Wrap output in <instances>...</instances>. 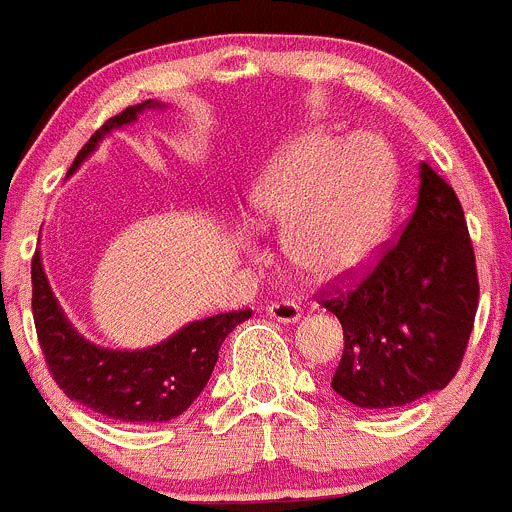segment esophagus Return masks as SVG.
<instances>
[{
    "instance_id": "esophagus-1",
    "label": "esophagus",
    "mask_w": 512,
    "mask_h": 512,
    "mask_svg": "<svg viewBox=\"0 0 512 512\" xmlns=\"http://www.w3.org/2000/svg\"><path fill=\"white\" fill-rule=\"evenodd\" d=\"M267 313L270 318L280 323H298L300 321V305L293 300H278V303L267 305Z\"/></svg>"
}]
</instances>
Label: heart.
<instances>
[{
	"label": "heart",
	"instance_id": "obj_1",
	"mask_svg": "<svg viewBox=\"0 0 512 512\" xmlns=\"http://www.w3.org/2000/svg\"><path fill=\"white\" fill-rule=\"evenodd\" d=\"M265 227L288 229L290 257L310 275H341L384 240L391 164L371 136L313 133L280 156L250 194Z\"/></svg>",
	"mask_w": 512,
	"mask_h": 512
}]
</instances>
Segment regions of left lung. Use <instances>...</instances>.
<instances>
[{
    "mask_svg": "<svg viewBox=\"0 0 512 512\" xmlns=\"http://www.w3.org/2000/svg\"><path fill=\"white\" fill-rule=\"evenodd\" d=\"M419 179L417 209L376 265L348 270L318 300L346 341L333 391L371 412L444 389L475 326L480 283L462 204L429 164Z\"/></svg>",
    "mask_w": 512,
    "mask_h": 512,
    "instance_id": "obj_1",
    "label": "left lung"
}]
</instances>
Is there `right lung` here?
I'll return each mask as SVG.
<instances>
[{"instance_id": "1", "label": "right lung", "mask_w": 512, "mask_h": 512, "mask_svg": "<svg viewBox=\"0 0 512 512\" xmlns=\"http://www.w3.org/2000/svg\"><path fill=\"white\" fill-rule=\"evenodd\" d=\"M143 108H161L156 100L128 105L126 111L108 118L80 148L70 171L78 169L100 138L113 128L136 121ZM32 315L37 341L45 353L47 371L68 399L116 422L154 424L169 422L194 404L212 376L224 338L247 321L252 310H232L204 321H194L143 351H111L85 341L62 313L40 252L32 257Z\"/></svg>"}]
</instances>
